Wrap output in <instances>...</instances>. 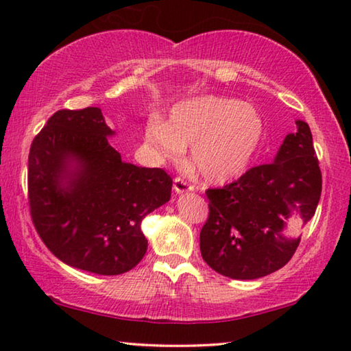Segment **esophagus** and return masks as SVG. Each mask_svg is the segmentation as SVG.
Returning a JSON list of instances; mask_svg holds the SVG:
<instances>
[{"label":"esophagus","mask_w":351,"mask_h":351,"mask_svg":"<svg viewBox=\"0 0 351 351\" xmlns=\"http://www.w3.org/2000/svg\"><path fill=\"white\" fill-rule=\"evenodd\" d=\"M173 190L176 193H184V192H190V190H193L192 184H189L186 180H182V178H175L173 180Z\"/></svg>","instance_id":"esophagus-1"}]
</instances>
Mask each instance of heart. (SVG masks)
Segmentation results:
<instances>
[{"label":"heart","mask_w":351,"mask_h":351,"mask_svg":"<svg viewBox=\"0 0 351 351\" xmlns=\"http://www.w3.org/2000/svg\"><path fill=\"white\" fill-rule=\"evenodd\" d=\"M263 117L254 105L237 99L199 96L176 104L169 122L150 117L145 142L162 162L181 161L186 147L193 170L209 182L240 176L263 142Z\"/></svg>","instance_id":"obj_1"}]
</instances>
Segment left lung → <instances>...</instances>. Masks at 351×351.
Listing matches in <instances>:
<instances>
[{
	"label": "left lung",
	"mask_w": 351,
	"mask_h": 351,
	"mask_svg": "<svg viewBox=\"0 0 351 351\" xmlns=\"http://www.w3.org/2000/svg\"><path fill=\"white\" fill-rule=\"evenodd\" d=\"M274 162L257 165L221 189H207L209 217L199 234L201 255L218 274L252 280L283 268L300 239H288L287 221L313 218L322 192L313 136L297 121Z\"/></svg>",
	"instance_id": "left-lung-1"
}]
</instances>
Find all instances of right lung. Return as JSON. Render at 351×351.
Returning <instances> with one entry per match:
<instances>
[{"label": "right lung", "instance_id": "1", "mask_svg": "<svg viewBox=\"0 0 351 351\" xmlns=\"http://www.w3.org/2000/svg\"><path fill=\"white\" fill-rule=\"evenodd\" d=\"M96 106L60 110L29 152L27 199L46 247L73 268L100 276L133 269L147 252L141 223L170 199L162 169L122 161Z\"/></svg>", "mask_w": 351, "mask_h": 351}]
</instances>
